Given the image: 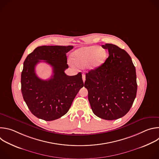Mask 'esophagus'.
<instances>
[{
  "label": "esophagus",
  "mask_w": 159,
  "mask_h": 159,
  "mask_svg": "<svg viewBox=\"0 0 159 159\" xmlns=\"http://www.w3.org/2000/svg\"><path fill=\"white\" fill-rule=\"evenodd\" d=\"M82 80H83V82H85V74H82Z\"/></svg>",
  "instance_id": "1"
}]
</instances>
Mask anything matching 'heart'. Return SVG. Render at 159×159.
Segmentation results:
<instances>
[{
  "instance_id": "1",
  "label": "heart",
  "mask_w": 159,
  "mask_h": 159,
  "mask_svg": "<svg viewBox=\"0 0 159 159\" xmlns=\"http://www.w3.org/2000/svg\"><path fill=\"white\" fill-rule=\"evenodd\" d=\"M107 53L104 49L98 46H90L80 48L71 55V59L75 65L94 70L102 65L106 61Z\"/></svg>"
}]
</instances>
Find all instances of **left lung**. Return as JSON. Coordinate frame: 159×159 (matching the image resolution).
I'll return each instance as SVG.
<instances>
[{
	"label": "left lung",
	"mask_w": 159,
	"mask_h": 159,
	"mask_svg": "<svg viewBox=\"0 0 159 159\" xmlns=\"http://www.w3.org/2000/svg\"><path fill=\"white\" fill-rule=\"evenodd\" d=\"M109 57L98 69L85 74L84 87L94 114L114 120L129 111L137 95L135 67L128 53L115 44L102 45Z\"/></svg>",
	"instance_id": "obj_1"
}]
</instances>
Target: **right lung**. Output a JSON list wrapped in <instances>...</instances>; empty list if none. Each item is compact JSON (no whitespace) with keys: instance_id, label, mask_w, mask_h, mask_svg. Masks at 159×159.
Wrapping results in <instances>:
<instances>
[{"instance_id":"1","label":"right lung","mask_w":159,"mask_h":159,"mask_svg":"<svg viewBox=\"0 0 159 159\" xmlns=\"http://www.w3.org/2000/svg\"><path fill=\"white\" fill-rule=\"evenodd\" d=\"M73 46H41L29 54L24 61L21 73V93L32 114L37 118L53 121L65 115L83 87L81 72L66 75V53ZM41 60L50 64L53 75L42 80L35 74V67Z\"/></svg>"}]
</instances>
